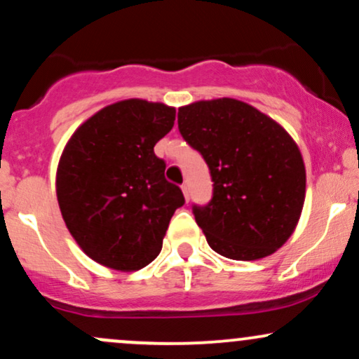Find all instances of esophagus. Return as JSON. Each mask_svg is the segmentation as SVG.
I'll list each match as a JSON object with an SVG mask.
<instances>
[{
    "label": "esophagus",
    "mask_w": 359,
    "mask_h": 359,
    "mask_svg": "<svg viewBox=\"0 0 359 359\" xmlns=\"http://www.w3.org/2000/svg\"><path fill=\"white\" fill-rule=\"evenodd\" d=\"M182 192H184L185 201H189V197H191V194H189V187H187V184H182Z\"/></svg>",
    "instance_id": "34e87169"
}]
</instances>
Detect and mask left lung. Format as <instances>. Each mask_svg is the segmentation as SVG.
I'll use <instances>...</instances> for the list:
<instances>
[{"label": "left lung", "mask_w": 359, "mask_h": 359, "mask_svg": "<svg viewBox=\"0 0 359 359\" xmlns=\"http://www.w3.org/2000/svg\"><path fill=\"white\" fill-rule=\"evenodd\" d=\"M177 123L214 182L211 201L192 205L209 246L241 262L278 250L294 233L306 197V167L290 135L231 97L179 108Z\"/></svg>", "instance_id": "obj_1"}]
</instances>
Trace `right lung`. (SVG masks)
Returning a JSON list of instances; mask_svg holds the SVG:
<instances>
[{
  "label": "right lung",
  "instance_id": "1",
  "mask_svg": "<svg viewBox=\"0 0 359 359\" xmlns=\"http://www.w3.org/2000/svg\"><path fill=\"white\" fill-rule=\"evenodd\" d=\"M175 109L126 100L106 106L72 135L57 168V199L82 251L109 269L131 271L158 257L185 199L165 179L154 147L172 130Z\"/></svg>",
  "mask_w": 359,
  "mask_h": 359
}]
</instances>
